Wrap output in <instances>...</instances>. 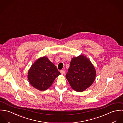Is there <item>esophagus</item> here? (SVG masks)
<instances>
[{
	"label": "esophagus",
	"instance_id": "1",
	"mask_svg": "<svg viewBox=\"0 0 123 123\" xmlns=\"http://www.w3.org/2000/svg\"><path fill=\"white\" fill-rule=\"evenodd\" d=\"M60 73H61V74H64L65 73V71L64 70H61L60 71Z\"/></svg>",
	"mask_w": 123,
	"mask_h": 123
}]
</instances>
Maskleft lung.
Returning a JSON list of instances; mask_svg holds the SVG:
<instances>
[{"label": "left lung", "mask_w": 123, "mask_h": 123, "mask_svg": "<svg viewBox=\"0 0 123 123\" xmlns=\"http://www.w3.org/2000/svg\"><path fill=\"white\" fill-rule=\"evenodd\" d=\"M96 75L93 64L86 55H81L72 59L66 77L72 88L80 92L92 85Z\"/></svg>", "instance_id": "left-lung-1"}]
</instances>
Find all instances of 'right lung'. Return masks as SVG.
<instances>
[{
  "label": "right lung",
  "mask_w": 123,
  "mask_h": 123,
  "mask_svg": "<svg viewBox=\"0 0 123 123\" xmlns=\"http://www.w3.org/2000/svg\"><path fill=\"white\" fill-rule=\"evenodd\" d=\"M60 74L55 66L44 56L38 58L31 66L27 78L34 87L44 91L52 86L55 78Z\"/></svg>",
  "instance_id": "add662e5"
}]
</instances>
